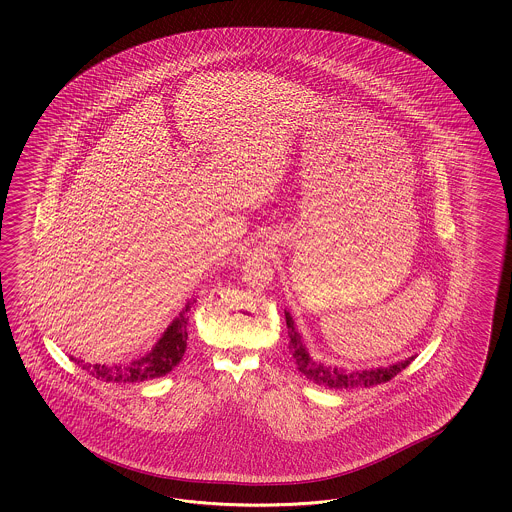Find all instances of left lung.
I'll return each mask as SVG.
<instances>
[{
    "label": "left lung",
    "mask_w": 512,
    "mask_h": 512,
    "mask_svg": "<svg viewBox=\"0 0 512 512\" xmlns=\"http://www.w3.org/2000/svg\"><path fill=\"white\" fill-rule=\"evenodd\" d=\"M287 319V328H289V349L291 355L295 358L298 370L304 373L310 381L315 385L328 388H368L373 385H381L387 383L392 377H396L398 373L405 370L413 358L403 360L398 364H392L388 368H375V370H360V372H347L341 368H332V366H325L321 362H315L313 358L308 355L304 343L300 340V334L295 330V321L289 313H285Z\"/></svg>",
    "instance_id": "left-lung-1"
}]
</instances>
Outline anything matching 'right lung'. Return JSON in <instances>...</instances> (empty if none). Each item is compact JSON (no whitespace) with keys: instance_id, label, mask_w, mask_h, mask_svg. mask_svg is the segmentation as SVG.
Here are the masks:
<instances>
[{"instance_id":"right-lung-1","label":"right lung","mask_w":512,"mask_h":512,"mask_svg":"<svg viewBox=\"0 0 512 512\" xmlns=\"http://www.w3.org/2000/svg\"><path fill=\"white\" fill-rule=\"evenodd\" d=\"M193 302L195 300L187 302L186 308L178 313V317L172 321L171 326L165 330L161 340L155 343L154 349L148 355L137 358L129 364H116V366L88 364V362L84 364L82 360H77L78 366L90 372L95 379H101L107 383H139V381H148V379L167 375L174 366L180 364V360L186 353L187 321H189V311Z\"/></svg>"}]
</instances>
